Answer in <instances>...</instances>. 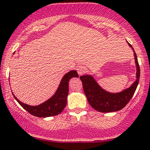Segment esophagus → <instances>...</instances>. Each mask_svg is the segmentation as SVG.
<instances>
[{"instance_id":"34e87169","label":"esophagus","mask_w":150,"mask_h":150,"mask_svg":"<svg viewBox=\"0 0 150 150\" xmlns=\"http://www.w3.org/2000/svg\"><path fill=\"white\" fill-rule=\"evenodd\" d=\"M86 71H87L86 67H85L83 65H79L77 67V72H78V75H83L85 72H86Z\"/></svg>"}]
</instances>
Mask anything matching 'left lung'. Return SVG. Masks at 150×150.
Returning <instances> with one entry per match:
<instances>
[{
    "label": "left lung",
    "mask_w": 150,
    "mask_h": 150,
    "mask_svg": "<svg viewBox=\"0 0 150 150\" xmlns=\"http://www.w3.org/2000/svg\"><path fill=\"white\" fill-rule=\"evenodd\" d=\"M129 46L131 45L128 43ZM133 49V48H132ZM134 59L137 64V80L129 88L119 93H110L99 86L91 75L80 77L83 83L84 93L88 102L94 110L100 112H111L122 110L129 102L136 91L140 77V68L137 54L134 51Z\"/></svg>",
    "instance_id": "obj_1"
}]
</instances>
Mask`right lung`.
<instances>
[{
  "label": "right lung",
  "mask_w": 150,
  "mask_h": 150,
  "mask_svg": "<svg viewBox=\"0 0 150 150\" xmlns=\"http://www.w3.org/2000/svg\"><path fill=\"white\" fill-rule=\"evenodd\" d=\"M73 77L78 78V72L76 70L69 71V72L66 73L62 79L59 86L54 96H52V97L45 102L38 106H30L22 103L13 95V96L15 99L19 102V104L33 115L38 117H46L57 115L61 113L66 107L67 98L69 92L68 83L69 80Z\"/></svg>",
  "instance_id": "1"
}]
</instances>
